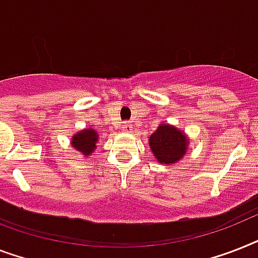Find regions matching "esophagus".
I'll list each match as a JSON object with an SVG mask.
<instances>
[{
    "instance_id": "1",
    "label": "esophagus",
    "mask_w": 258,
    "mask_h": 258,
    "mask_svg": "<svg viewBox=\"0 0 258 258\" xmlns=\"http://www.w3.org/2000/svg\"><path fill=\"white\" fill-rule=\"evenodd\" d=\"M122 128H123V131H125V133H130V131L133 130V125H131V123L130 122H123Z\"/></svg>"
}]
</instances>
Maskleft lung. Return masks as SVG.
<instances>
[{
    "label": "left lung",
    "mask_w": 258,
    "mask_h": 258,
    "mask_svg": "<svg viewBox=\"0 0 258 258\" xmlns=\"http://www.w3.org/2000/svg\"><path fill=\"white\" fill-rule=\"evenodd\" d=\"M150 146L159 162L163 164H173L185 154L187 139L181 131L172 125L162 124L150 136Z\"/></svg>",
    "instance_id": "1"
}]
</instances>
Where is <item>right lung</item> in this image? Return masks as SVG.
Instances as JSON below:
<instances>
[{
    "label": "right lung",
    "instance_id": "right-lung-1",
    "mask_svg": "<svg viewBox=\"0 0 258 258\" xmlns=\"http://www.w3.org/2000/svg\"><path fill=\"white\" fill-rule=\"evenodd\" d=\"M96 140H98V134L95 133V130L89 128L82 130L81 133L77 134L71 140V143H73V147L75 150H78L79 152L89 156L94 151V148L96 147Z\"/></svg>",
    "mask_w": 258,
    "mask_h": 258
}]
</instances>
